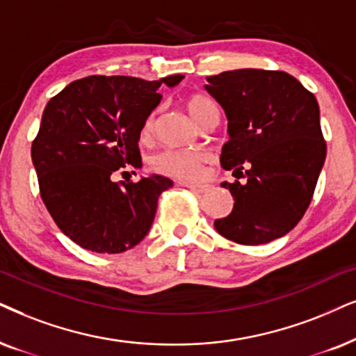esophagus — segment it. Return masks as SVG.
Listing matches in <instances>:
<instances>
[{"label":"esophagus","instance_id":"34e87169","mask_svg":"<svg viewBox=\"0 0 356 356\" xmlns=\"http://www.w3.org/2000/svg\"><path fill=\"white\" fill-rule=\"evenodd\" d=\"M186 187L191 188V191H193L195 193H204L209 191V186L207 184H192V182H187Z\"/></svg>","mask_w":356,"mask_h":356}]
</instances>
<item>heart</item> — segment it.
Listing matches in <instances>:
<instances>
[{"label":"heart","mask_w":356,"mask_h":356,"mask_svg":"<svg viewBox=\"0 0 356 356\" xmlns=\"http://www.w3.org/2000/svg\"><path fill=\"white\" fill-rule=\"evenodd\" d=\"M186 110L197 123H200L210 111L217 110L215 103L204 95H191L186 100ZM154 131V116L146 120L143 134L151 136ZM207 161V152L204 151H182L168 149L156 156L154 168L170 177L182 179V181H193L202 172V164Z\"/></svg>","instance_id":"b5f03b06"}]
</instances>
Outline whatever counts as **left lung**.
Returning <instances> with one entry per match:
<instances>
[{
  "label": "left lung",
  "instance_id": "obj_1",
  "mask_svg": "<svg viewBox=\"0 0 356 356\" xmlns=\"http://www.w3.org/2000/svg\"><path fill=\"white\" fill-rule=\"evenodd\" d=\"M223 108L228 141L220 163L245 182H222L235 199L215 230L240 245H263L289 233L312 200L327 146L316 97L286 72L240 69L207 77Z\"/></svg>",
  "mask_w": 356,
  "mask_h": 356
}]
</instances>
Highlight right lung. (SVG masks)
<instances>
[{
    "mask_svg": "<svg viewBox=\"0 0 356 356\" xmlns=\"http://www.w3.org/2000/svg\"><path fill=\"white\" fill-rule=\"evenodd\" d=\"M184 75L152 80L92 75L75 80L44 108L33 143L40 197L57 227L93 253H123L149 232L164 175L139 182L113 181L123 168H141L138 141L159 87L172 88Z\"/></svg>",
    "mask_w": 356,
    "mask_h": 356,
    "instance_id": "add662e5",
    "label": "right lung"
}]
</instances>
